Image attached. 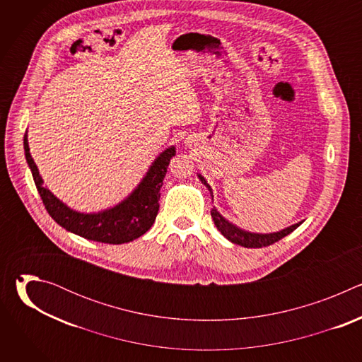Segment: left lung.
Wrapping results in <instances>:
<instances>
[{"mask_svg":"<svg viewBox=\"0 0 362 362\" xmlns=\"http://www.w3.org/2000/svg\"><path fill=\"white\" fill-rule=\"evenodd\" d=\"M197 177L200 179V182L208 187V190L211 192V196L214 199V194H212V189L209 186V183L206 182V179L202 176V175H197ZM211 215H212V219L215 222V226L218 228V230L228 239L230 240L232 243H236V245H240L243 247H262V246H269L275 242H278L279 239L285 238L286 235H289L291 232H293L302 222L299 223H295L292 226H288L279 232H274V233H253V232H249V230H243L240 229L239 226L233 225L232 222H229L228 219H225L219 212L218 209L214 206V209L211 211Z\"/></svg>","mask_w":362,"mask_h":362,"instance_id":"1","label":"left lung"}]
</instances>
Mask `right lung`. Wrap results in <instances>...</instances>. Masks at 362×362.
<instances>
[{"mask_svg": "<svg viewBox=\"0 0 362 362\" xmlns=\"http://www.w3.org/2000/svg\"><path fill=\"white\" fill-rule=\"evenodd\" d=\"M24 151L37 190L51 218L66 230L88 240L122 245L140 238L154 223L159 212L160 187L163 186L170 159L176 154V147H168L154 159L146 176L126 199L113 208L97 214L73 211L42 185L44 182L31 158L27 132L24 134Z\"/></svg>", "mask_w": 362, "mask_h": 362, "instance_id": "add662e5", "label": "right lung"}]
</instances>
